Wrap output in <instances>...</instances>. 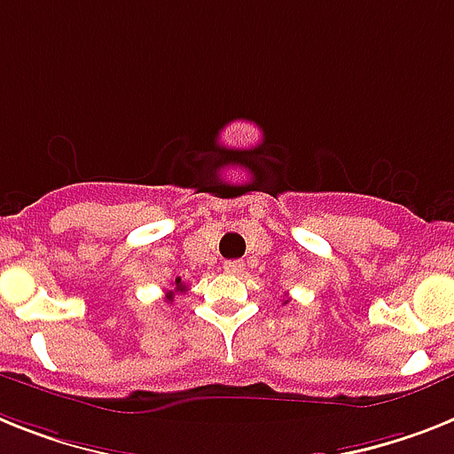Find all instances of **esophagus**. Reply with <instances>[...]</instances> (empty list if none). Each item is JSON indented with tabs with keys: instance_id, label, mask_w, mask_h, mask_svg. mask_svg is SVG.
I'll return each instance as SVG.
<instances>
[{
	"instance_id": "esophagus-1",
	"label": "esophagus",
	"mask_w": 454,
	"mask_h": 454,
	"mask_svg": "<svg viewBox=\"0 0 454 454\" xmlns=\"http://www.w3.org/2000/svg\"><path fill=\"white\" fill-rule=\"evenodd\" d=\"M243 262L241 260H230V262H224V271L230 273V276H241L243 273Z\"/></svg>"
}]
</instances>
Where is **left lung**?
Segmentation results:
<instances>
[{
  "mask_svg": "<svg viewBox=\"0 0 454 454\" xmlns=\"http://www.w3.org/2000/svg\"><path fill=\"white\" fill-rule=\"evenodd\" d=\"M286 303H287V299H286Z\"/></svg>",
  "mask_w": 454,
  "mask_h": 454,
  "instance_id": "1",
  "label": "left lung"
}]
</instances>
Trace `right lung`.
I'll return each mask as SVG.
<instances>
[{"label":"right lung","instance_id":"right-lung-1","mask_svg":"<svg viewBox=\"0 0 454 454\" xmlns=\"http://www.w3.org/2000/svg\"><path fill=\"white\" fill-rule=\"evenodd\" d=\"M171 290L167 292V301H174V294H178V292H185L187 287H185V283H181V278H176L174 283H171Z\"/></svg>","mask_w":454,"mask_h":454}]
</instances>
